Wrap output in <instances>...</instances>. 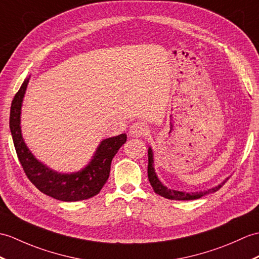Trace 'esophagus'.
I'll return each mask as SVG.
<instances>
[{"label": "esophagus", "mask_w": 259, "mask_h": 259, "mask_svg": "<svg viewBox=\"0 0 259 259\" xmlns=\"http://www.w3.org/2000/svg\"><path fill=\"white\" fill-rule=\"evenodd\" d=\"M149 128L146 123L143 122H135L130 127L129 134L131 137H144L149 134Z\"/></svg>", "instance_id": "obj_1"}]
</instances>
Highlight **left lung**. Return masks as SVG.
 <instances>
[{"label":"left lung","mask_w":259,"mask_h":259,"mask_svg":"<svg viewBox=\"0 0 259 259\" xmlns=\"http://www.w3.org/2000/svg\"><path fill=\"white\" fill-rule=\"evenodd\" d=\"M148 161H149V163H148V179L150 181V184L152 185L153 191L155 192V193L161 195V196H163L165 198H169V200H177V201L196 200V198H200L204 195L209 194V193H214V192L219 191L228 180V178H227L225 181H223L218 186H215V188H212V189H209L207 191H201V192H191V193H188V192H182V191L167 189L165 185L161 183L159 178L157 177V173H155V171H154L153 152H152L151 148L148 149Z\"/></svg>","instance_id":"obj_1"}]
</instances>
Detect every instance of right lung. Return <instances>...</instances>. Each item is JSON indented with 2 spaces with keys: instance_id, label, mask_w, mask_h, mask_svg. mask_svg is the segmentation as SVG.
<instances>
[{
  "instance_id": "right-lung-1",
  "label": "right lung",
  "mask_w": 259,
  "mask_h": 259,
  "mask_svg": "<svg viewBox=\"0 0 259 259\" xmlns=\"http://www.w3.org/2000/svg\"><path fill=\"white\" fill-rule=\"evenodd\" d=\"M29 77H27L12 101L10 129L13 138L17 158L26 177L44 194L56 200L75 202L97 195L107 182L111 161L120 147L127 141L122 134L102 140L92 161L82 170L74 173H58L36 159L24 142L21 130V109Z\"/></svg>"
}]
</instances>
